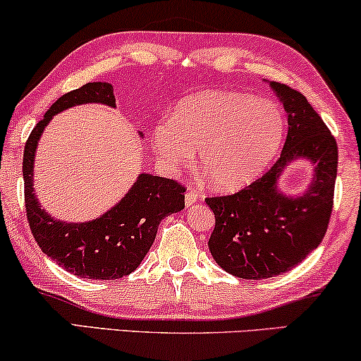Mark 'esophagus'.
<instances>
[{"instance_id": "esophagus-1", "label": "esophagus", "mask_w": 361, "mask_h": 361, "mask_svg": "<svg viewBox=\"0 0 361 361\" xmlns=\"http://www.w3.org/2000/svg\"><path fill=\"white\" fill-rule=\"evenodd\" d=\"M199 199H200L199 192L195 190L194 187H189V189H187V192H185V204H187V205H192V204L197 202Z\"/></svg>"}]
</instances>
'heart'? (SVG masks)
I'll return each instance as SVG.
<instances>
[{
	"mask_svg": "<svg viewBox=\"0 0 361 361\" xmlns=\"http://www.w3.org/2000/svg\"><path fill=\"white\" fill-rule=\"evenodd\" d=\"M285 134V118L274 101L231 91L202 92L177 106L172 121L152 128L157 157L169 167L187 166L202 149L209 180L221 190L249 184L274 161Z\"/></svg>",
	"mask_w": 361,
	"mask_h": 361,
	"instance_id": "b5f03b06",
	"label": "heart"
}]
</instances>
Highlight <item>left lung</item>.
Here are the masks:
<instances>
[{
	"label": "left lung",
	"instance_id": "left-lung-1",
	"mask_svg": "<svg viewBox=\"0 0 361 361\" xmlns=\"http://www.w3.org/2000/svg\"><path fill=\"white\" fill-rule=\"evenodd\" d=\"M270 86L288 116L279 161L235 194L205 199L215 215L210 254L226 272L247 280L275 277L300 264L324 240L334 209L335 137L305 96L282 82ZM298 157L316 164V176L305 195L288 198L276 180L286 162Z\"/></svg>",
	"mask_w": 361,
	"mask_h": 361
}]
</instances>
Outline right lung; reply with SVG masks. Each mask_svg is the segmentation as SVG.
<instances>
[{"mask_svg":"<svg viewBox=\"0 0 361 361\" xmlns=\"http://www.w3.org/2000/svg\"><path fill=\"white\" fill-rule=\"evenodd\" d=\"M87 102L116 107L111 84L87 82L66 92L31 130L23 156L26 217L37 245L56 264L82 279L114 280L137 269L154 243L162 219L184 209L185 187L172 179L140 174L126 197L94 221L68 224L46 214L32 189L37 140L54 114Z\"/></svg>","mask_w":361,"mask_h":361,"instance_id":"right-lung-1","label":"right lung"}]
</instances>
